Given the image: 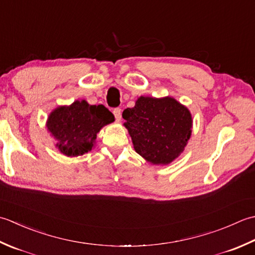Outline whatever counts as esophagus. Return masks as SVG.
Here are the masks:
<instances>
[{
  "label": "esophagus",
  "instance_id": "34e87169",
  "mask_svg": "<svg viewBox=\"0 0 255 255\" xmlns=\"http://www.w3.org/2000/svg\"><path fill=\"white\" fill-rule=\"evenodd\" d=\"M113 114H114V117H116V120H117L118 122H120L121 119H122V111H121V109H120V108L113 109Z\"/></svg>",
  "mask_w": 255,
  "mask_h": 255
}]
</instances>
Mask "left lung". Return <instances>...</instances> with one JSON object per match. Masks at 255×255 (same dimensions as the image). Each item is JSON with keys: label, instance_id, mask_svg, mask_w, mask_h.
Masks as SVG:
<instances>
[{"label": "left lung", "instance_id": "8db88e82", "mask_svg": "<svg viewBox=\"0 0 255 255\" xmlns=\"http://www.w3.org/2000/svg\"><path fill=\"white\" fill-rule=\"evenodd\" d=\"M122 117L135 152L153 165H168L184 152L193 131V118L173 97L141 96Z\"/></svg>", "mask_w": 255, "mask_h": 255}]
</instances>
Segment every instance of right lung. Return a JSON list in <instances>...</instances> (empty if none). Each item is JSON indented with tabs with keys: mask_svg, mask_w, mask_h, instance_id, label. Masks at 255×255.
<instances>
[{
	"mask_svg": "<svg viewBox=\"0 0 255 255\" xmlns=\"http://www.w3.org/2000/svg\"><path fill=\"white\" fill-rule=\"evenodd\" d=\"M112 122L114 116L105 106L76 100L69 106L55 108L49 113L46 128L62 155L77 157L90 152L95 147L97 134Z\"/></svg>",
	"mask_w": 255,
	"mask_h": 255,
	"instance_id": "obj_1",
	"label": "right lung"
}]
</instances>
